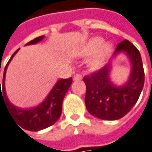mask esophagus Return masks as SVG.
Returning a JSON list of instances; mask_svg holds the SVG:
<instances>
[{"instance_id": "34e87169", "label": "esophagus", "mask_w": 152, "mask_h": 152, "mask_svg": "<svg viewBox=\"0 0 152 152\" xmlns=\"http://www.w3.org/2000/svg\"><path fill=\"white\" fill-rule=\"evenodd\" d=\"M82 79V75L79 74H74V81H80Z\"/></svg>"}]
</instances>
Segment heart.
<instances>
[{
  "instance_id": "1",
  "label": "heart",
  "mask_w": 152,
  "mask_h": 152,
  "mask_svg": "<svg viewBox=\"0 0 152 152\" xmlns=\"http://www.w3.org/2000/svg\"><path fill=\"white\" fill-rule=\"evenodd\" d=\"M104 39L102 37H94L84 45H83L76 51V54L79 57H86L94 54L98 50V54L90 62V67L93 69H98L102 66L103 60L107 54H109L113 49V45L110 42L104 43Z\"/></svg>"
}]
</instances>
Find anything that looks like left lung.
Segmentation results:
<instances>
[{
    "mask_svg": "<svg viewBox=\"0 0 152 152\" xmlns=\"http://www.w3.org/2000/svg\"><path fill=\"white\" fill-rule=\"evenodd\" d=\"M121 52L126 54L132 64L130 77L125 84L115 86L111 81V63L83 78L87 110L99 119L113 121L124 117L137 102L144 86L145 74L139 50L129 40L124 39L118 44L113 56Z\"/></svg>",
    "mask_w": 152,
    "mask_h": 152,
    "instance_id": "8db88e82",
    "label": "left lung"
}]
</instances>
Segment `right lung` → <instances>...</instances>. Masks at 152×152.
<instances>
[{"mask_svg":"<svg viewBox=\"0 0 152 152\" xmlns=\"http://www.w3.org/2000/svg\"><path fill=\"white\" fill-rule=\"evenodd\" d=\"M44 38H45L44 35L37 37L27 43L26 45L37 44L40 42ZM19 50L20 49H18L12 54L10 60L8 61L5 67L4 74H3V82H2L3 83L2 92L1 90V103L3 102L6 104V108H8L7 110L10 112V116L14 118V120L18 123L19 126H21L22 128L26 130L37 132L52 126L60 118L62 113L63 100L67 91L69 90V87L72 84L73 79L72 78L59 79L55 83L54 88L50 91L49 95L46 97L43 102L34 108L22 109L15 107L9 101L6 96V88H5V78H6L5 77H6L7 67Z\"/></svg>","mask_w":152,"mask_h":152,"instance_id":"obj_1","label":"right lung"}]
</instances>
